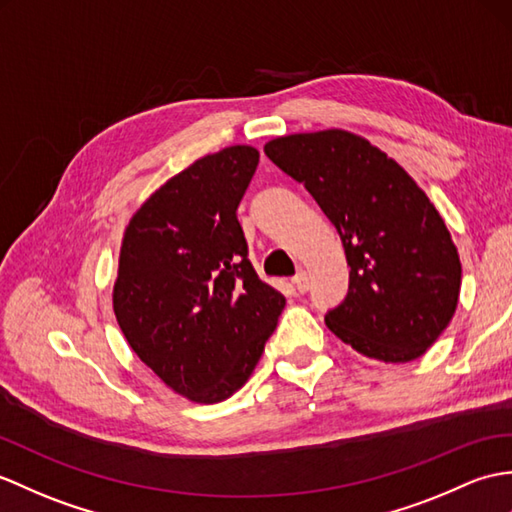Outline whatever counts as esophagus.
<instances>
[{
  "label": "esophagus",
  "instance_id": "esophagus-1",
  "mask_svg": "<svg viewBox=\"0 0 512 512\" xmlns=\"http://www.w3.org/2000/svg\"><path fill=\"white\" fill-rule=\"evenodd\" d=\"M292 285H294V290H296V294H305L307 290H310V277H307V272H299V275H296L294 279H292Z\"/></svg>",
  "mask_w": 512,
  "mask_h": 512
}]
</instances>
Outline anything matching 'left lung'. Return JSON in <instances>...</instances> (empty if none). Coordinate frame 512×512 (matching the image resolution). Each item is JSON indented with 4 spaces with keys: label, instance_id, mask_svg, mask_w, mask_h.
Wrapping results in <instances>:
<instances>
[{
    "label": "left lung",
    "instance_id": "8db88e82",
    "mask_svg": "<svg viewBox=\"0 0 512 512\" xmlns=\"http://www.w3.org/2000/svg\"><path fill=\"white\" fill-rule=\"evenodd\" d=\"M264 152L303 183L342 240L349 292L327 327L366 358H421L454 318L462 281L458 248L430 198L349 130L277 137Z\"/></svg>",
    "mask_w": 512,
    "mask_h": 512
}]
</instances>
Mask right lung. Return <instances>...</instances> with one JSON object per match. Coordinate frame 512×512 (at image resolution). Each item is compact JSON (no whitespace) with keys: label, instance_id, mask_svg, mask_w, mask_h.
<instances>
[{"label":"right lung","instance_id":"obj_1","mask_svg":"<svg viewBox=\"0 0 512 512\" xmlns=\"http://www.w3.org/2000/svg\"><path fill=\"white\" fill-rule=\"evenodd\" d=\"M253 146L207 154L165 181L124 231L113 312L161 382L194 403L240 390L285 299L246 259L237 205L257 170Z\"/></svg>","mask_w":512,"mask_h":512}]
</instances>
